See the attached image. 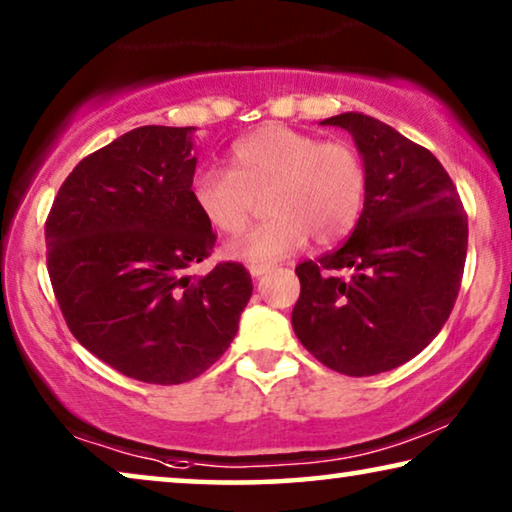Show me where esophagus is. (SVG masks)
Segmentation results:
<instances>
[{
    "label": "esophagus",
    "mask_w": 512,
    "mask_h": 512,
    "mask_svg": "<svg viewBox=\"0 0 512 512\" xmlns=\"http://www.w3.org/2000/svg\"><path fill=\"white\" fill-rule=\"evenodd\" d=\"M248 271L253 278H259V276H264L266 271H271V264H250Z\"/></svg>",
    "instance_id": "esophagus-1"
}]
</instances>
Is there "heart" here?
<instances>
[{
	"mask_svg": "<svg viewBox=\"0 0 512 512\" xmlns=\"http://www.w3.org/2000/svg\"><path fill=\"white\" fill-rule=\"evenodd\" d=\"M230 170H202L190 183L195 209L220 234L246 230L255 200L266 220L225 246L234 262L271 264L312 239L331 246L349 234L363 209L368 172L352 144L322 142L287 126H264L232 147Z\"/></svg>",
	"mask_w": 512,
	"mask_h": 512,
	"instance_id": "b5f03b06",
	"label": "heart"
}]
</instances>
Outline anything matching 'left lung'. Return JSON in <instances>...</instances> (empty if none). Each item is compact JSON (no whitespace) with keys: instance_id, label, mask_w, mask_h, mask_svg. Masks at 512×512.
I'll use <instances>...</instances> for the list:
<instances>
[{"instance_id":"left-lung-1","label":"left lung","mask_w":512,"mask_h":512,"mask_svg":"<svg viewBox=\"0 0 512 512\" xmlns=\"http://www.w3.org/2000/svg\"><path fill=\"white\" fill-rule=\"evenodd\" d=\"M354 137L368 172L361 218L338 250L296 266V338L326 368L370 377L407 363L451 315L467 213L444 165L361 112L324 119Z\"/></svg>"}]
</instances>
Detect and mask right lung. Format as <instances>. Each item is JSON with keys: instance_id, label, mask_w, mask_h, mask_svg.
<instances>
[{"instance_id": "add662e5", "label": "right lung", "mask_w": 512, "mask_h": 512, "mask_svg": "<svg viewBox=\"0 0 512 512\" xmlns=\"http://www.w3.org/2000/svg\"><path fill=\"white\" fill-rule=\"evenodd\" d=\"M193 126H140L82 158L45 223L48 273L68 329L96 358L147 384H183L227 352L250 273L211 255L195 209Z\"/></svg>"}]
</instances>
